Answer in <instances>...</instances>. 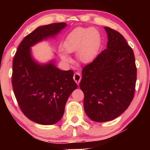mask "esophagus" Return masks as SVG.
Wrapping results in <instances>:
<instances>
[{"instance_id":"esophagus-1","label":"esophagus","mask_w":150,"mask_h":150,"mask_svg":"<svg viewBox=\"0 0 150 150\" xmlns=\"http://www.w3.org/2000/svg\"><path fill=\"white\" fill-rule=\"evenodd\" d=\"M73 78H74V81L77 83V85H79L80 82H81V74H80L79 72H76L74 74V75Z\"/></svg>"}]
</instances>
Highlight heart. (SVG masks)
<instances>
[{
  "label": "heart",
  "mask_w": 150,
  "mask_h": 150,
  "mask_svg": "<svg viewBox=\"0 0 150 150\" xmlns=\"http://www.w3.org/2000/svg\"><path fill=\"white\" fill-rule=\"evenodd\" d=\"M101 45L102 36L97 28L77 27L67 34L62 48L68 54L76 51V56L81 62L89 63L98 57ZM60 57L64 62L71 61L70 57L64 52H61Z\"/></svg>",
  "instance_id": "1"
}]
</instances>
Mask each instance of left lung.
Masks as SVG:
<instances>
[{
    "label": "left lung",
    "instance_id": "8db88e82",
    "mask_svg": "<svg viewBox=\"0 0 150 150\" xmlns=\"http://www.w3.org/2000/svg\"><path fill=\"white\" fill-rule=\"evenodd\" d=\"M107 48L83 67L80 88L84 109L92 121L104 122L122 114L134 98L137 67L132 49L122 35L104 27Z\"/></svg>",
    "mask_w": 150,
    "mask_h": 150
}]
</instances>
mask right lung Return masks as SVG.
<instances>
[{"label":"right lung","instance_id":"obj_1","mask_svg":"<svg viewBox=\"0 0 150 150\" xmlns=\"http://www.w3.org/2000/svg\"><path fill=\"white\" fill-rule=\"evenodd\" d=\"M66 25L60 22L39 26L23 39L13 60L11 83L16 100L24 115L39 124H54L62 118L77 85L72 70H61L54 61L41 64L32 57L30 48L54 38Z\"/></svg>","mask_w":150,"mask_h":150}]
</instances>
